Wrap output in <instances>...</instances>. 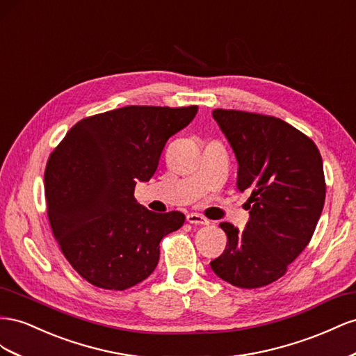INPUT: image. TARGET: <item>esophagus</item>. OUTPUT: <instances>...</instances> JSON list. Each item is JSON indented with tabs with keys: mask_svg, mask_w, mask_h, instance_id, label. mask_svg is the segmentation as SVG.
<instances>
[{
	"mask_svg": "<svg viewBox=\"0 0 356 356\" xmlns=\"http://www.w3.org/2000/svg\"><path fill=\"white\" fill-rule=\"evenodd\" d=\"M186 220L189 223H195V225H209V223H210L209 219L198 215V213H189V215L186 216Z\"/></svg>",
	"mask_w": 356,
	"mask_h": 356,
	"instance_id": "esophagus-1",
	"label": "esophagus"
}]
</instances>
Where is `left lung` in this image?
<instances>
[{
  "instance_id": "obj_1",
  "label": "left lung",
  "mask_w": 356,
  "mask_h": 356,
  "mask_svg": "<svg viewBox=\"0 0 356 356\" xmlns=\"http://www.w3.org/2000/svg\"><path fill=\"white\" fill-rule=\"evenodd\" d=\"M213 118L234 150L237 188L249 192V222L219 227L227 248L210 262L218 276L243 289L285 276L310 243L325 202L322 156L314 141L279 118L215 108Z\"/></svg>"
}]
</instances>
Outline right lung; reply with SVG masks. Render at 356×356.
<instances>
[{"instance_id": "1", "label": "right lung", "mask_w": 356, "mask_h": 356, "mask_svg": "<svg viewBox=\"0 0 356 356\" xmlns=\"http://www.w3.org/2000/svg\"><path fill=\"white\" fill-rule=\"evenodd\" d=\"M197 106H127L79 120L49 155L47 218L54 236L90 285L125 291L158 266L162 237L185 222L134 198L137 180L155 175L167 140L197 115Z\"/></svg>"}]
</instances>
